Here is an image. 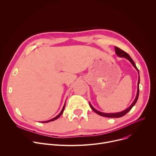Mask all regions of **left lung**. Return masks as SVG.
<instances>
[{"label":"left lung","instance_id":"obj_1","mask_svg":"<svg viewBox=\"0 0 156 156\" xmlns=\"http://www.w3.org/2000/svg\"><path fill=\"white\" fill-rule=\"evenodd\" d=\"M115 54L120 57H125V58H126L127 60H128L131 63V64L133 65V66H134L135 69L138 71V75H139V77H138V90H137V94H136V96L135 98V99L134 100V101L133 102V103L131 104V105L128 107L126 109H125V110L122 111V112H117V113H104V112H100V111H98L96 109H95L93 105L91 104V103L90 102L89 104H90V105L91 108V109L94 111V112H95L96 114H98V115H101V116H102V117H108V118H119V117H123L124 116L125 114H126L132 108V107L134 106L135 105V104L136 103L137 101H138V96H139V84H140V73H139V70L138 69H137L136 66L134 62V61L133 60V59L131 58V57L126 53L125 52V51H122V49H120V48H117V47H115Z\"/></svg>","mask_w":156,"mask_h":156}]
</instances>
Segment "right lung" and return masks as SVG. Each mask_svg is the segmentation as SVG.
Listing matches in <instances>:
<instances>
[{"label":"right lung","mask_w":156,"mask_h":156,"mask_svg":"<svg viewBox=\"0 0 156 156\" xmlns=\"http://www.w3.org/2000/svg\"><path fill=\"white\" fill-rule=\"evenodd\" d=\"M65 104H64V105H63V108H62V110H61V112H60V113L58 115H57L55 117H54V118H53L52 119H51V120H48V121H44V122H41V123H48V122H52V121H54L55 120H56V119H57L58 117H60L61 115H62V114H63V111H64V109H65Z\"/></svg>","instance_id":"right-lung-1"}]
</instances>
